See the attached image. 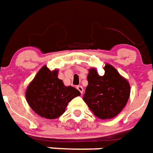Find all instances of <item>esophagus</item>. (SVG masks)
Listing matches in <instances>:
<instances>
[{"mask_svg":"<svg viewBox=\"0 0 153 153\" xmlns=\"http://www.w3.org/2000/svg\"><path fill=\"white\" fill-rule=\"evenodd\" d=\"M76 88L78 89V91H80V93L83 94V92H84V88H83L82 86H80V85H78V86L76 87Z\"/></svg>","mask_w":153,"mask_h":153,"instance_id":"obj_1","label":"esophagus"}]
</instances>
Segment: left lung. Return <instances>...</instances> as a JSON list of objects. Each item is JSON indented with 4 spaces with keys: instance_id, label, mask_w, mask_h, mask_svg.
Instances as JSON below:
<instances>
[{
    "instance_id": "1",
    "label": "left lung",
    "mask_w": 153,
    "mask_h": 153,
    "mask_svg": "<svg viewBox=\"0 0 153 153\" xmlns=\"http://www.w3.org/2000/svg\"><path fill=\"white\" fill-rule=\"evenodd\" d=\"M103 76L98 74L95 68L89 69L88 84L83 100L93 114L100 119L115 117L126 105L130 86L126 79L109 64L105 65Z\"/></svg>"
}]
</instances>
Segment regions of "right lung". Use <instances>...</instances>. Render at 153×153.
Masks as SVG:
<instances>
[{
  "label": "right lung",
  "instance_id": "obj_1",
  "mask_svg": "<svg viewBox=\"0 0 153 153\" xmlns=\"http://www.w3.org/2000/svg\"><path fill=\"white\" fill-rule=\"evenodd\" d=\"M58 70L51 71L42 66L29 84L26 100L30 108L42 118L54 119L62 115L68 103L80 92L72 86H65L57 77Z\"/></svg>",
  "mask_w": 153,
  "mask_h": 153
}]
</instances>
